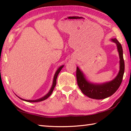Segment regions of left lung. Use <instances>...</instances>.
<instances>
[{
  "mask_svg": "<svg viewBox=\"0 0 131 131\" xmlns=\"http://www.w3.org/2000/svg\"><path fill=\"white\" fill-rule=\"evenodd\" d=\"M110 40L116 43L119 57V70L118 73L113 80L101 84L91 83L86 79L83 72L78 66L77 67V84L81 92L90 98L103 99L112 96L118 89L123 80L125 69L123 48L121 44L116 38L111 39Z\"/></svg>",
  "mask_w": 131,
  "mask_h": 131,
  "instance_id": "1",
  "label": "left lung"
}]
</instances>
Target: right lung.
Wrapping results in <instances>:
<instances>
[{"label": "right lung", "mask_w": 131, "mask_h": 131, "mask_svg": "<svg viewBox=\"0 0 131 131\" xmlns=\"http://www.w3.org/2000/svg\"><path fill=\"white\" fill-rule=\"evenodd\" d=\"M64 65H62L61 66H60L58 69L57 70L56 72H55V73L54 74V79H53V82H52V86L51 87L50 90L49 91V92H48L47 94L44 95V96L40 97V98H39L37 99H35V100H26V99H24L23 98H21L20 97L18 96L19 97V98H20L22 100H23L24 101H26V102H41V101H43L46 100V99H47L48 97H49L51 94L52 93L53 90H54V88L55 87V85H56V84H57V77H58V75L59 73L60 72V71L62 69Z\"/></svg>", "instance_id": "add662e5"}]
</instances>
